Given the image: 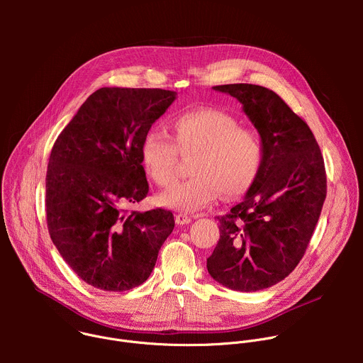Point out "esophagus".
<instances>
[{"mask_svg":"<svg viewBox=\"0 0 363 363\" xmlns=\"http://www.w3.org/2000/svg\"><path fill=\"white\" fill-rule=\"evenodd\" d=\"M175 221H177V224H179V225H185V224H189L191 223V217L189 216H186V214H177L175 216Z\"/></svg>","mask_w":363,"mask_h":363,"instance_id":"1","label":"esophagus"}]
</instances>
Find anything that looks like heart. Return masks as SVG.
<instances>
[{
  "instance_id": "heart-1",
  "label": "heart",
  "mask_w": 363,
  "mask_h": 363,
  "mask_svg": "<svg viewBox=\"0 0 363 363\" xmlns=\"http://www.w3.org/2000/svg\"><path fill=\"white\" fill-rule=\"evenodd\" d=\"M174 140L162 132H149L140 147L147 177L164 189L178 182L179 155L191 161L192 178L162 194L160 202L179 211H198L218 192L225 198L244 194L255 181L264 158V142L254 129L214 109L179 115L172 125Z\"/></svg>"
}]
</instances>
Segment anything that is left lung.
Here are the masks:
<instances>
[{
	"instance_id": "left-lung-1",
	"label": "left lung",
	"mask_w": 363,
	"mask_h": 363,
	"mask_svg": "<svg viewBox=\"0 0 363 363\" xmlns=\"http://www.w3.org/2000/svg\"><path fill=\"white\" fill-rule=\"evenodd\" d=\"M214 90L241 103L263 138L264 158L242 202L218 217L206 269L231 290H263L284 280L306 252L326 198L325 162L313 132L273 90L247 83Z\"/></svg>"
}]
</instances>
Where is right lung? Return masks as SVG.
Wrapping results in <instances>:
<instances>
[{
	"label": "right lung",
	"mask_w": 363,
	"mask_h": 363,
	"mask_svg": "<svg viewBox=\"0 0 363 363\" xmlns=\"http://www.w3.org/2000/svg\"><path fill=\"white\" fill-rule=\"evenodd\" d=\"M175 99L164 89L101 87L51 149L48 233L70 269L96 289L126 291L146 281L175 227L171 211L126 210L149 192L142 142Z\"/></svg>",
	"instance_id": "right-lung-1"
}]
</instances>
